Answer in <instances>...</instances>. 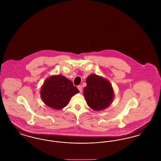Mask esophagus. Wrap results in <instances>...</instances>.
I'll return each mask as SVG.
<instances>
[{
    "label": "esophagus",
    "instance_id": "obj_1",
    "mask_svg": "<svg viewBox=\"0 0 161 161\" xmlns=\"http://www.w3.org/2000/svg\"><path fill=\"white\" fill-rule=\"evenodd\" d=\"M78 87V90L80 91V92H82V91H83V88H82V86H78V87Z\"/></svg>",
    "mask_w": 161,
    "mask_h": 161
}]
</instances>
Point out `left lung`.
<instances>
[{"instance_id":"1","label":"left lung","mask_w":161,"mask_h":161,"mask_svg":"<svg viewBox=\"0 0 161 161\" xmlns=\"http://www.w3.org/2000/svg\"><path fill=\"white\" fill-rule=\"evenodd\" d=\"M83 95L89 107L95 111L106 109L113 102L115 95L112 84L106 78L91 74L86 78Z\"/></svg>"}]
</instances>
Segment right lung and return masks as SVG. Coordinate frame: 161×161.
Listing matches in <instances>:
<instances>
[{
  "instance_id": "right-lung-1",
  "label": "right lung",
  "mask_w": 161,
  "mask_h": 161,
  "mask_svg": "<svg viewBox=\"0 0 161 161\" xmlns=\"http://www.w3.org/2000/svg\"><path fill=\"white\" fill-rule=\"evenodd\" d=\"M78 92L77 87L69 79L61 75H56L45 80L41 87L40 97L47 106L55 110H61Z\"/></svg>"
}]
</instances>
